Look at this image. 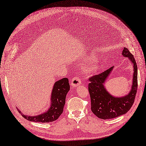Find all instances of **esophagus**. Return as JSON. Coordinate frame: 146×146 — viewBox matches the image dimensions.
Returning <instances> with one entry per match:
<instances>
[{
    "instance_id": "34e87169",
    "label": "esophagus",
    "mask_w": 146,
    "mask_h": 146,
    "mask_svg": "<svg viewBox=\"0 0 146 146\" xmlns=\"http://www.w3.org/2000/svg\"><path fill=\"white\" fill-rule=\"evenodd\" d=\"M81 82H80V78L77 77V76H75L72 79V82H71V85L73 87H76L77 86L79 85Z\"/></svg>"
}]
</instances>
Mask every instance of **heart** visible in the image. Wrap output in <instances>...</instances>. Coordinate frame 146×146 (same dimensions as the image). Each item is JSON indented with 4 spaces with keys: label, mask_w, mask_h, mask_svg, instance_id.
I'll return each mask as SVG.
<instances>
[{
    "label": "heart",
    "mask_w": 146,
    "mask_h": 146,
    "mask_svg": "<svg viewBox=\"0 0 146 146\" xmlns=\"http://www.w3.org/2000/svg\"><path fill=\"white\" fill-rule=\"evenodd\" d=\"M98 67V61L96 58L93 59L92 60L90 61L87 64H84L82 66L83 72L85 74H92Z\"/></svg>",
    "instance_id": "1"
}]
</instances>
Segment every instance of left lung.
Instances as JSON below:
<instances>
[{
  "mask_svg": "<svg viewBox=\"0 0 146 146\" xmlns=\"http://www.w3.org/2000/svg\"><path fill=\"white\" fill-rule=\"evenodd\" d=\"M123 56L129 58L133 66L132 85L129 93L123 97H114L106 91L104 84L114 66L99 74L89 78L88 91L91 98V110L102 119H110L126 114L134 103L138 88V70L133 56L126 47L122 52Z\"/></svg>",
  "mask_w": 146,
  "mask_h": 146,
  "instance_id": "8db88e82",
  "label": "left lung"
}]
</instances>
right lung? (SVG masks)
I'll use <instances>...</instances> for the list:
<instances>
[{
  "mask_svg": "<svg viewBox=\"0 0 146 146\" xmlns=\"http://www.w3.org/2000/svg\"><path fill=\"white\" fill-rule=\"evenodd\" d=\"M70 90V84L67 78L58 80L53 85L51 95V105L47 111L35 116L24 115L18 110L22 116L29 121L34 122L49 123L55 121L61 115L66 104V97Z\"/></svg>",
  "mask_w": 146,
  "mask_h": 146,
  "instance_id": "right-lung-1",
  "label": "right lung"
}]
</instances>
